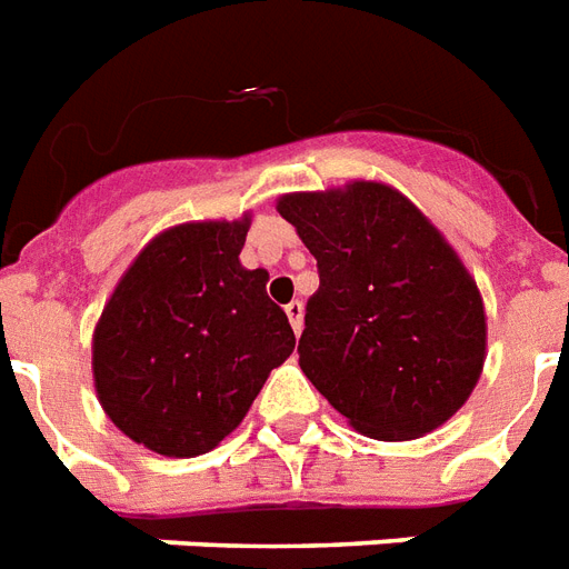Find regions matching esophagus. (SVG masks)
I'll list each match as a JSON object with an SVG mask.
<instances>
[{"mask_svg":"<svg viewBox=\"0 0 569 569\" xmlns=\"http://www.w3.org/2000/svg\"><path fill=\"white\" fill-rule=\"evenodd\" d=\"M286 316H289V325H292V331L301 333V328H303V303L301 301L286 303Z\"/></svg>","mask_w":569,"mask_h":569,"instance_id":"1","label":"esophagus"}]
</instances>
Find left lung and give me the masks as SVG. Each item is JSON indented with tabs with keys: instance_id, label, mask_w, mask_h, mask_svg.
Here are the masks:
<instances>
[{
	"instance_id": "1",
	"label": "left lung",
	"mask_w": 569,
	"mask_h": 569,
	"mask_svg": "<svg viewBox=\"0 0 569 569\" xmlns=\"http://www.w3.org/2000/svg\"><path fill=\"white\" fill-rule=\"evenodd\" d=\"M319 266L298 363L358 432L409 441L448 423L487 361V313L448 238L400 190L349 181L283 193Z\"/></svg>"
}]
</instances>
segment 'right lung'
Instances as JSON below:
<instances>
[{
    "instance_id": "add662e5",
    "label": "right lung",
    "mask_w": 569,
    "mask_h": 569,
    "mask_svg": "<svg viewBox=\"0 0 569 569\" xmlns=\"http://www.w3.org/2000/svg\"><path fill=\"white\" fill-rule=\"evenodd\" d=\"M250 214L193 220L151 238L112 289L92 333V376L107 418L142 448L188 459L244 420L295 333L241 266Z\"/></svg>"
}]
</instances>
